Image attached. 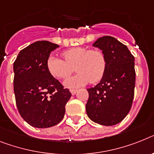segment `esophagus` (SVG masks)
<instances>
[{
  "mask_svg": "<svg viewBox=\"0 0 154 154\" xmlns=\"http://www.w3.org/2000/svg\"><path fill=\"white\" fill-rule=\"evenodd\" d=\"M69 91H70V92H71V94H72V95H75V94L77 93V89H74V88H71Z\"/></svg>",
  "mask_w": 154,
  "mask_h": 154,
  "instance_id": "34e87169",
  "label": "esophagus"
}]
</instances>
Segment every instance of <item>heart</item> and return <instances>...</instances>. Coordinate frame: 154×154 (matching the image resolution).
Here are the masks:
<instances>
[{
	"instance_id": "heart-1",
	"label": "heart",
	"mask_w": 154,
	"mask_h": 154,
	"mask_svg": "<svg viewBox=\"0 0 154 154\" xmlns=\"http://www.w3.org/2000/svg\"><path fill=\"white\" fill-rule=\"evenodd\" d=\"M64 60L51 56L47 60L49 73L56 79H66L73 73L77 74L65 81L69 88L77 87L90 83L95 84L103 79L107 68L106 55L100 49L76 47L63 51Z\"/></svg>"
}]
</instances>
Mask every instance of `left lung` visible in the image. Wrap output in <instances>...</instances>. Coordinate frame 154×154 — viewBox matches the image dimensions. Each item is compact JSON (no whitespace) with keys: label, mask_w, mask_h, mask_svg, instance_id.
<instances>
[{"label":"left lung","mask_w":154,"mask_h":154,"mask_svg":"<svg viewBox=\"0 0 154 154\" xmlns=\"http://www.w3.org/2000/svg\"><path fill=\"white\" fill-rule=\"evenodd\" d=\"M107 59L105 75L94 88H88L86 112L91 121L106 126L117 125L131 108L135 85V58L127 46L110 36L93 44Z\"/></svg>","instance_id":"8db88e82"}]
</instances>
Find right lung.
<instances>
[{"label":"right lung","instance_id":"right-lung-1","mask_svg":"<svg viewBox=\"0 0 154 154\" xmlns=\"http://www.w3.org/2000/svg\"><path fill=\"white\" fill-rule=\"evenodd\" d=\"M59 46L37 41L23 48L14 62V92L19 114L34 128L55 126L64 117L71 97L57 79L49 73L47 60Z\"/></svg>","mask_w":154,"mask_h":154}]
</instances>
